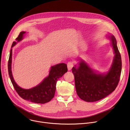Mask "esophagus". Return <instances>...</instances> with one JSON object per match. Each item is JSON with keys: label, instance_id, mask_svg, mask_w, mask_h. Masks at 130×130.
Masks as SVG:
<instances>
[{"label": "esophagus", "instance_id": "1", "mask_svg": "<svg viewBox=\"0 0 130 130\" xmlns=\"http://www.w3.org/2000/svg\"><path fill=\"white\" fill-rule=\"evenodd\" d=\"M67 66H68V70L69 71L71 70L72 69V68L74 66V62H69L68 63V64H67Z\"/></svg>", "mask_w": 130, "mask_h": 130}]
</instances>
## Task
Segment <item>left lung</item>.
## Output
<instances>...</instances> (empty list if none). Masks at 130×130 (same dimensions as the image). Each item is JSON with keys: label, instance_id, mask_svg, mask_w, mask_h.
<instances>
[{"label": "left lung", "instance_id": "obj_1", "mask_svg": "<svg viewBox=\"0 0 130 130\" xmlns=\"http://www.w3.org/2000/svg\"><path fill=\"white\" fill-rule=\"evenodd\" d=\"M108 37L111 39L115 56L106 74L96 73L82 60L78 66L72 68L77 94L85 102H96L106 97L115 90L119 83L122 70L121 55L115 36L110 34Z\"/></svg>", "mask_w": 130, "mask_h": 130}]
</instances>
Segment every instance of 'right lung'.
Masks as SVG:
<instances>
[{"mask_svg":"<svg viewBox=\"0 0 130 130\" xmlns=\"http://www.w3.org/2000/svg\"><path fill=\"white\" fill-rule=\"evenodd\" d=\"M25 33L24 31L20 33L15 39L16 42H13L11 48L21 41ZM12 54L11 48L8 60V73L12 84L19 95L24 99L37 104H45L51 101L55 95L57 81L68 71L67 65L62 63L52 66L48 76L44 78L42 82L31 89H25L18 86L13 79L11 72Z\"/></svg>","mask_w":130,"mask_h":130,"instance_id":"add662e5","label":"right lung"}]
</instances>
